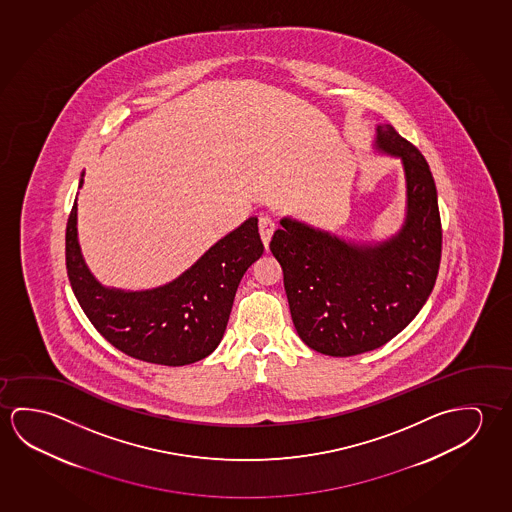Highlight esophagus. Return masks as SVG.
I'll use <instances>...</instances> for the list:
<instances>
[{
    "instance_id": "obj_1",
    "label": "esophagus",
    "mask_w": 512,
    "mask_h": 512,
    "mask_svg": "<svg viewBox=\"0 0 512 512\" xmlns=\"http://www.w3.org/2000/svg\"><path fill=\"white\" fill-rule=\"evenodd\" d=\"M258 228H260L261 242L267 247L270 238H272L274 231H276V224H274V220L270 219V217H261Z\"/></svg>"
}]
</instances>
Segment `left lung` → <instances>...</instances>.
Here are the masks:
<instances>
[{"label": "left lung", "mask_w": 512, "mask_h": 512, "mask_svg": "<svg viewBox=\"0 0 512 512\" xmlns=\"http://www.w3.org/2000/svg\"><path fill=\"white\" fill-rule=\"evenodd\" d=\"M374 147L404 167L406 219L398 233L354 242L283 217L270 242L297 334L325 356L388 343L418 315L438 277L441 220L429 163L391 124L377 126Z\"/></svg>", "instance_id": "8db88e82"}]
</instances>
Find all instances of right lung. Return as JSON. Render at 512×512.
Masks as SVG:
<instances>
[{"label": "right lung", "mask_w": 512, "mask_h": 512, "mask_svg": "<svg viewBox=\"0 0 512 512\" xmlns=\"http://www.w3.org/2000/svg\"><path fill=\"white\" fill-rule=\"evenodd\" d=\"M76 222L74 201L65 229L67 276L85 315L115 349L146 363L183 366L219 347L236 288L263 254L256 217L220 238L171 283L140 292L99 283L83 260Z\"/></svg>", "instance_id": "obj_1"}]
</instances>
